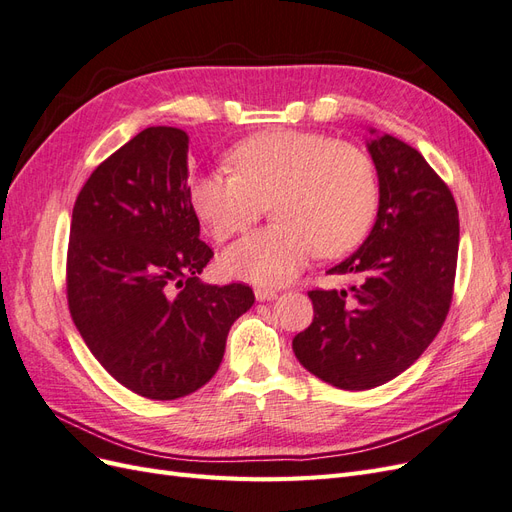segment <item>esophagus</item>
<instances>
[{"label":"esophagus","instance_id":"obj_1","mask_svg":"<svg viewBox=\"0 0 512 512\" xmlns=\"http://www.w3.org/2000/svg\"><path fill=\"white\" fill-rule=\"evenodd\" d=\"M256 301H273L277 297V292L273 288H256Z\"/></svg>","mask_w":512,"mask_h":512}]
</instances>
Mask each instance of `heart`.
Returning <instances> with one entry per match:
<instances>
[{
	"mask_svg": "<svg viewBox=\"0 0 512 512\" xmlns=\"http://www.w3.org/2000/svg\"><path fill=\"white\" fill-rule=\"evenodd\" d=\"M232 170H209L190 183L196 215L218 241L250 228L267 205L277 224L230 245L222 269L235 280L282 286L314 254L339 256L359 245L378 207L376 170L350 143L275 130L247 138L228 156Z\"/></svg>",
	"mask_w": 512,
	"mask_h": 512,
	"instance_id": "obj_1",
	"label": "heart"
}]
</instances>
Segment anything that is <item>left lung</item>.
Instances as JSON below:
<instances>
[{
    "label": "left lung",
    "instance_id": "1",
    "mask_svg": "<svg viewBox=\"0 0 512 512\" xmlns=\"http://www.w3.org/2000/svg\"><path fill=\"white\" fill-rule=\"evenodd\" d=\"M378 213L363 245L329 275L346 290H312L314 320L292 339L299 363L344 391L406 371L442 329L453 299L459 213L446 183L414 147L369 130Z\"/></svg>",
    "mask_w": 512,
    "mask_h": 512
}]
</instances>
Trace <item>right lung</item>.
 <instances>
[{"label":"right lung","mask_w":512,"mask_h":512,"mask_svg":"<svg viewBox=\"0 0 512 512\" xmlns=\"http://www.w3.org/2000/svg\"><path fill=\"white\" fill-rule=\"evenodd\" d=\"M188 143L179 128L138 132L91 173L70 226L76 329L119 384L160 401L213 378L232 322L254 305L250 286L198 280L213 252L190 200Z\"/></svg>","instance_id":"add662e5"}]
</instances>
